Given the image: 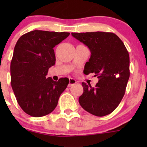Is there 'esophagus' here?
<instances>
[{"instance_id": "34e87169", "label": "esophagus", "mask_w": 147, "mask_h": 147, "mask_svg": "<svg viewBox=\"0 0 147 147\" xmlns=\"http://www.w3.org/2000/svg\"><path fill=\"white\" fill-rule=\"evenodd\" d=\"M77 81L75 80L72 79V78H69V84H68V87H72V85H74L75 84H76Z\"/></svg>"}]
</instances>
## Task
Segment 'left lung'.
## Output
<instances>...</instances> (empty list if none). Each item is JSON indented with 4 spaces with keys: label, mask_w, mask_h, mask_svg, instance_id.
Instances as JSON below:
<instances>
[{
    "label": "left lung",
    "mask_w": 147,
    "mask_h": 147,
    "mask_svg": "<svg viewBox=\"0 0 147 147\" xmlns=\"http://www.w3.org/2000/svg\"><path fill=\"white\" fill-rule=\"evenodd\" d=\"M87 45L91 56L84 65V73H94L99 79L94 87L82 82L81 107L89 113L103 117L119 105L129 78V55L122 41L112 32H72Z\"/></svg>",
    "instance_id": "obj_1"
}]
</instances>
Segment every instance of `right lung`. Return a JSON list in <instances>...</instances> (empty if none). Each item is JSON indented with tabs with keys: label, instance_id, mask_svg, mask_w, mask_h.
Wrapping results in <instances>:
<instances>
[{
	"label": "right lung",
	"instance_id": "1",
	"mask_svg": "<svg viewBox=\"0 0 147 147\" xmlns=\"http://www.w3.org/2000/svg\"><path fill=\"white\" fill-rule=\"evenodd\" d=\"M69 35L36 30L23 35L16 42L10 63L11 86L18 105L30 116L51 113L67 87L68 78L55 82L46 75L55 64L53 47Z\"/></svg>",
	"mask_w": 147,
	"mask_h": 147
}]
</instances>
